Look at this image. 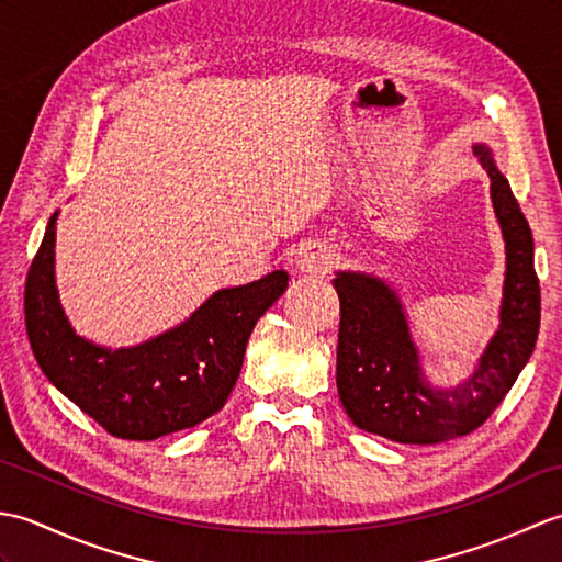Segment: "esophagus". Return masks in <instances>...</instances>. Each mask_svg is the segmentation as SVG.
Here are the masks:
<instances>
[{
  "mask_svg": "<svg viewBox=\"0 0 562 562\" xmlns=\"http://www.w3.org/2000/svg\"><path fill=\"white\" fill-rule=\"evenodd\" d=\"M338 262L336 250L326 244H314L302 250L300 256V270L308 274H328L333 266Z\"/></svg>",
  "mask_w": 562,
  "mask_h": 562,
  "instance_id": "obj_1",
  "label": "esophagus"
}]
</instances>
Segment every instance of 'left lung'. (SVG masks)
I'll use <instances>...</instances> for the list:
<instances>
[{"mask_svg": "<svg viewBox=\"0 0 562 562\" xmlns=\"http://www.w3.org/2000/svg\"><path fill=\"white\" fill-rule=\"evenodd\" d=\"M491 176L493 207L507 244L505 300L499 330L481 364L457 389H435L423 376L398 296L360 272H338L340 296L336 381L350 420L401 445H439L473 432L515 386L536 348L541 326V288L533 268V236L493 154L475 145Z\"/></svg>", "mask_w": 562, "mask_h": 562, "instance_id": "obj_1", "label": "left lung"}]
</instances>
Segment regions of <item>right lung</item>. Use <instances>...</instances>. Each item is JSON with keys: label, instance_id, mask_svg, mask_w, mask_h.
<instances>
[{"label": "right lung", "instance_id": "add662e5", "mask_svg": "<svg viewBox=\"0 0 562 562\" xmlns=\"http://www.w3.org/2000/svg\"><path fill=\"white\" fill-rule=\"evenodd\" d=\"M55 220L26 274L23 312L43 374L117 439L149 441L195 427L229 398L258 318L288 290L274 270L220 290L186 324L137 348L109 350L79 338L55 290Z\"/></svg>", "mask_w": 562, "mask_h": 562}]
</instances>
